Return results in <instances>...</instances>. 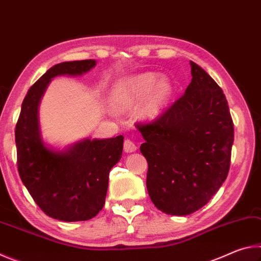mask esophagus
Returning a JSON list of instances; mask_svg holds the SVG:
<instances>
[{
  "label": "esophagus",
  "mask_w": 261,
  "mask_h": 261,
  "mask_svg": "<svg viewBox=\"0 0 261 261\" xmlns=\"http://www.w3.org/2000/svg\"><path fill=\"white\" fill-rule=\"evenodd\" d=\"M137 149V145L134 143V141L130 139H125L124 140V151L126 153H132Z\"/></svg>",
  "instance_id": "1"
}]
</instances>
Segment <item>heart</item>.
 Returning a JSON list of instances; mask_svg holds the SVG:
<instances>
[{
	"mask_svg": "<svg viewBox=\"0 0 261 261\" xmlns=\"http://www.w3.org/2000/svg\"><path fill=\"white\" fill-rule=\"evenodd\" d=\"M173 95V85L154 72L137 74L124 83L120 105L126 109H138L145 118H155L167 107Z\"/></svg>",
	"mask_w": 261,
	"mask_h": 261,
	"instance_id": "b5f03b06",
	"label": "heart"
}]
</instances>
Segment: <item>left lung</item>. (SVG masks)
<instances>
[{"label":"left lung","instance_id":"obj_1","mask_svg":"<svg viewBox=\"0 0 261 261\" xmlns=\"http://www.w3.org/2000/svg\"><path fill=\"white\" fill-rule=\"evenodd\" d=\"M190 65L185 93L153 122L138 125L151 200L163 213L179 216L201 208L221 188L233 143L223 91L199 65Z\"/></svg>","mask_w":261,"mask_h":261}]
</instances>
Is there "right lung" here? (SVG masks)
I'll use <instances>...</instances> for the list:
<instances>
[{
  "label": "right lung",
  "instance_id": "right-lung-1",
  "mask_svg": "<svg viewBox=\"0 0 261 261\" xmlns=\"http://www.w3.org/2000/svg\"><path fill=\"white\" fill-rule=\"evenodd\" d=\"M95 64L94 60H84L51 67L30 87L16 124L21 182L45 214L67 222L90 220L102 210L109 171L122 158L124 138L84 139L64 151H54L41 138L39 103L51 78L81 76Z\"/></svg>",
  "mask_w": 261,
  "mask_h": 261
}]
</instances>
